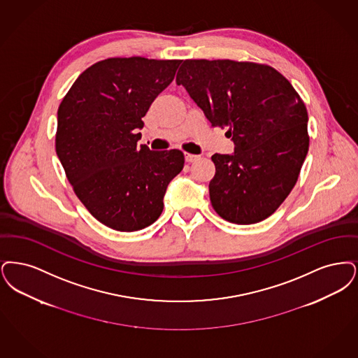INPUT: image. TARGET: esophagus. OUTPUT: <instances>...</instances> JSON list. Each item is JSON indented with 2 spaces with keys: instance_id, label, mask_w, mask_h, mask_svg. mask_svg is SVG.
<instances>
[{
  "instance_id": "obj_1",
  "label": "esophagus",
  "mask_w": 358,
  "mask_h": 358,
  "mask_svg": "<svg viewBox=\"0 0 358 358\" xmlns=\"http://www.w3.org/2000/svg\"><path fill=\"white\" fill-rule=\"evenodd\" d=\"M185 159H186V162H188V163H192V162L198 160V159H199V156L192 155V154H185Z\"/></svg>"
}]
</instances>
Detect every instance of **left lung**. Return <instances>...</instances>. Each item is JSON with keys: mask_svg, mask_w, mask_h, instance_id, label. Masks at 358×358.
I'll return each instance as SVG.
<instances>
[{"mask_svg": "<svg viewBox=\"0 0 358 358\" xmlns=\"http://www.w3.org/2000/svg\"><path fill=\"white\" fill-rule=\"evenodd\" d=\"M176 84L211 124L227 128L231 155H213L210 201L222 217L252 224L287 198L309 150L308 110L274 68L233 60H185Z\"/></svg>", "mask_w": 358, "mask_h": 358, "instance_id": "obj_1", "label": "left lung"}]
</instances>
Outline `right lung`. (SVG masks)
Listing matches in <instances>:
<instances>
[{"label":"right lung","mask_w":358,"mask_h":358,"mask_svg":"<svg viewBox=\"0 0 358 358\" xmlns=\"http://www.w3.org/2000/svg\"><path fill=\"white\" fill-rule=\"evenodd\" d=\"M182 60L113 57L85 69L57 110L56 152L78 199L117 231H138L160 217L179 150L138 145L141 117L175 78Z\"/></svg>","instance_id":"add662e5"}]
</instances>
